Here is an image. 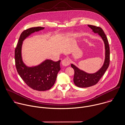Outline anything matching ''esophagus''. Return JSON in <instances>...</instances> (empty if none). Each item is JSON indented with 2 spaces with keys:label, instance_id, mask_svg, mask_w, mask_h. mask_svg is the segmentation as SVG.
<instances>
[{
  "label": "esophagus",
  "instance_id": "1",
  "mask_svg": "<svg viewBox=\"0 0 125 125\" xmlns=\"http://www.w3.org/2000/svg\"><path fill=\"white\" fill-rule=\"evenodd\" d=\"M70 61L68 58H65L62 61V64L65 66H67L70 64Z\"/></svg>",
  "mask_w": 125,
  "mask_h": 125
}]
</instances>
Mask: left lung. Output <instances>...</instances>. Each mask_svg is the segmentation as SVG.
<instances>
[{"instance_id":"8db88e82","label":"left lung","mask_w":125,"mask_h":125,"mask_svg":"<svg viewBox=\"0 0 125 125\" xmlns=\"http://www.w3.org/2000/svg\"><path fill=\"white\" fill-rule=\"evenodd\" d=\"M93 31L98 34L102 38L105 44V58L104 62L101 68L96 72L93 74H89L84 72L78 68L73 64H71V67L74 70V83L75 84L81 88H86L97 83L101 77L103 76L106 71L108 69L110 64V47L107 38L104 33L103 30L98 27L88 25Z\"/></svg>"}]
</instances>
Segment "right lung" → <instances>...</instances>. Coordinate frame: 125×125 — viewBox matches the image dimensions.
Returning <instances> with one entry per match:
<instances>
[{
  "mask_svg": "<svg viewBox=\"0 0 125 125\" xmlns=\"http://www.w3.org/2000/svg\"><path fill=\"white\" fill-rule=\"evenodd\" d=\"M44 29L41 27H34L23 31L15 49V66L18 74L28 86L39 91L48 90L53 86L61 69V61L55 62L46 60L38 65L28 67L23 62L21 50L23 42L27 37Z\"/></svg>",
  "mask_w": 125,
  "mask_h": 125,
  "instance_id": "right-lung-1",
  "label": "right lung"
}]
</instances>
